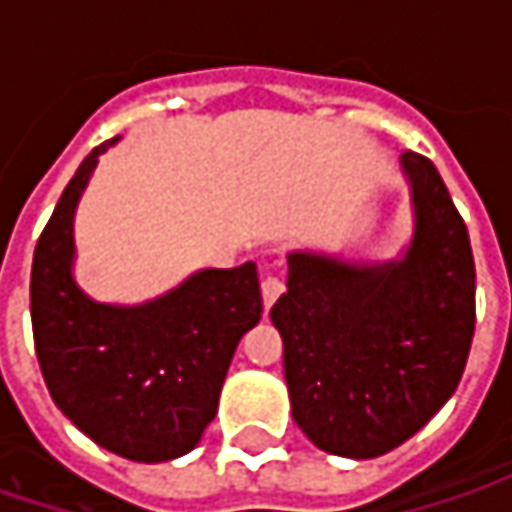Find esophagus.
Instances as JSON below:
<instances>
[{"mask_svg": "<svg viewBox=\"0 0 512 512\" xmlns=\"http://www.w3.org/2000/svg\"><path fill=\"white\" fill-rule=\"evenodd\" d=\"M282 293H285V279L273 267H265V282H262V299H265V305H273Z\"/></svg>", "mask_w": 512, "mask_h": 512, "instance_id": "obj_1", "label": "esophagus"}]
</instances>
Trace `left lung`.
I'll list each match as a JSON object with an SVG mask.
<instances>
[{"label": "left lung", "mask_w": 512, "mask_h": 512, "mask_svg": "<svg viewBox=\"0 0 512 512\" xmlns=\"http://www.w3.org/2000/svg\"><path fill=\"white\" fill-rule=\"evenodd\" d=\"M416 236L402 262L293 253L270 319L293 419L336 456L373 459L422 430L459 387L476 330V265L436 165L407 150Z\"/></svg>", "instance_id": "1"}]
</instances>
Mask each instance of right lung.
Wrapping results in <instances>:
<instances>
[{"mask_svg": "<svg viewBox=\"0 0 512 512\" xmlns=\"http://www.w3.org/2000/svg\"><path fill=\"white\" fill-rule=\"evenodd\" d=\"M102 142L73 173L30 267V322L56 407L105 450L168 462L213 422L236 344L262 319L256 265L202 270L142 307L90 302L70 279L73 207Z\"/></svg>", "mask_w": 512, "mask_h": 512, "instance_id": "right-lung-1", "label": "right lung"}]
</instances>
